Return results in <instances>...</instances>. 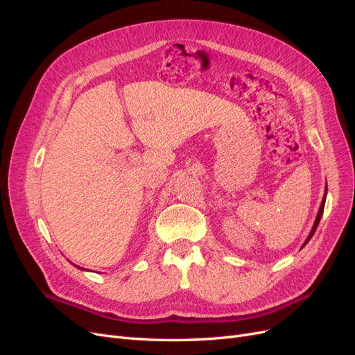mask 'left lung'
Listing matches in <instances>:
<instances>
[{
	"mask_svg": "<svg viewBox=\"0 0 355 355\" xmlns=\"http://www.w3.org/2000/svg\"><path fill=\"white\" fill-rule=\"evenodd\" d=\"M326 196H327V185H326V189H324V197H323V201H321V204H320V209H318V213H317L315 222H314V225H313V230H311V232H309V235L306 237L305 243L302 244V247H305V245H306V243H308L311 239H313V235H314V232H315V230H317V227H318V223H320V219H321V216H323V210H324V204H326Z\"/></svg>",
	"mask_w": 355,
	"mask_h": 355,
	"instance_id": "1",
	"label": "left lung"
}]
</instances>
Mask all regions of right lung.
<instances>
[{
	"label": "right lung",
	"instance_id": "right-lung-1",
	"mask_svg": "<svg viewBox=\"0 0 355 355\" xmlns=\"http://www.w3.org/2000/svg\"><path fill=\"white\" fill-rule=\"evenodd\" d=\"M75 266H77V265H75ZM77 268H80V266H77ZM80 270H81V268H80Z\"/></svg>",
	"mask_w": 355,
	"mask_h": 355
}]
</instances>
